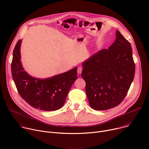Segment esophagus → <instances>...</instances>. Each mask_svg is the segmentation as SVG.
<instances>
[{
    "label": "esophagus",
    "instance_id": "1",
    "mask_svg": "<svg viewBox=\"0 0 149 149\" xmlns=\"http://www.w3.org/2000/svg\"><path fill=\"white\" fill-rule=\"evenodd\" d=\"M82 68L81 67H79L78 68V70H77V72L78 74H81V72H82Z\"/></svg>",
    "mask_w": 149,
    "mask_h": 149
}]
</instances>
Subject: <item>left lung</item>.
Here are the masks:
<instances>
[{
	"label": "left lung",
	"mask_w": 149,
	"mask_h": 149,
	"mask_svg": "<svg viewBox=\"0 0 149 149\" xmlns=\"http://www.w3.org/2000/svg\"><path fill=\"white\" fill-rule=\"evenodd\" d=\"M81 76L90 107L107 110L119 105L126 96L135 74L130 42L116 31L114 43L82 62Z\"/></svg>",
	"instance_id": "obj_1"
}]
</instances>
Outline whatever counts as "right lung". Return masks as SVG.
<instances>
[{
  "mask_svg": "<svg viewBox=\"0 0 149 149\" xmlns=\"http://www.w3.org/2000/svg\"><path fill=\"white\" fill-rule=\"evenodd\" d=\"M21 43L22 40H19L15 45L11 64L12 78L18 93L35 109L47 111L60 109L77 79V68L44 79L32 77L21 62Z\"/></svg>",
  "mask_w": 149,
  "mask_h": 149,
  "instance_id": "add662e5",
  "label": "right lung"
}]
</instances>
